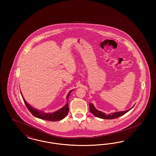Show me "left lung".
Segmentation results:
<instances>
[{
  "label": "left lung",
  "mask_w": 156,
  "mask_h": 156,
  "mask_svg": "<svg viewBox=\"0 0 156 156\" xmlns=\"http://www.w3.org/2000/svg\"><path fill=\"white\" fill-rule=\"evenodd\" d=\"M133 107L132 108H130L129 110L132 109L133 108ZM89 110H90V112L95 117L104 119H112L117 118H119L120 116L123 115L124 114L126 113L127 112L129 111V110H127V111H125L114 112V113H112L109 114V115H106L105 113L97 110V109L95 108L94 105L92 103H89Z\"/></svg>",
  "instance_id": "obj_1"
}]
</instances>
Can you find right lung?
<instances>
[{"label": "right lung", "instance_id": "obj_1", "mask_svg": "<svg viewBox=\"0 0 156 156\" xmlns=\"http://www.w3.org/2000/svg\"><path fill=\"white\" fill-rule=\"evenodd\" d=\"M73 91V90H71L68 95H67L66 99H67V104H66L62 108H61V109H58L57 111L52 112V113H45L44 112L42 111H40L38 110L37 109L32 107L31 106H30L29 104H28L24 99V98L23 97L22 92L21 95L23 98V99L24 102V103L26 105V107L27 108V109H29V111L30 112V113L35 117L38 118L39 119H43V120H48V121H52V122H55V121H58L61 120L62 119L65 118L66 117V116L69 112V108H68V98L69 97V95L71 94V92Z\"/></svg>", "mask_w": 156, "mask_h": 156}]
</instances>
